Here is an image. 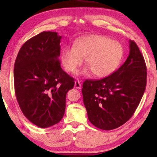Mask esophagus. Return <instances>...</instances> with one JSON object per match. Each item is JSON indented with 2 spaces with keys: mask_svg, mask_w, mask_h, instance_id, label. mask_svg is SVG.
Listing matches in <instances>:
<instances>
[{
  "mask_svg": "<svg viewBox=\"0 0 157 157\" xmlns=\"http://www.w3.org/2000/svg\"><path fill=\"white\" fill-rule=\"evenodd\" d=\"M81 84L80 82H79V81H76L75 82V85H74V87L77 89H80L81 88Z\"/></svg>",
  "mask_w": 157,
  "mask_h": 157,
  "instance_id": "1",
  "label": "esophagus"
}]
</instances>
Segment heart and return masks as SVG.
Instances as JSON below:
<instances>
[{
	"instance_id": "obj_1",
	"label": "heart",
	"mask_w": 157,
	"mask_h": 157,
	"mask_svg": "<svg viewBox=\"0 0 157 157\" xmlns=\"http://www.w3.org/2000/svg\"><path fill=\"white\" fill-rule=\"evenodd\" d=\"M123 56L120 43L100 35H90L77 40L73 47H65L61 56L66 71L74 73L84 59L87 68L82 73L92 72L97 78L109 75L117 68Z\"/></svg>"
}]
</instances>
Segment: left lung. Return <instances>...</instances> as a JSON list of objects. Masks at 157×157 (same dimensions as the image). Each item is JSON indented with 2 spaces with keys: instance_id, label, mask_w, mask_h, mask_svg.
Segmentation results:
<instances>
[{
  "instance_id": "8db88e82",
  "label": "left lung",
  "mask_w": 157,
  "mask_h": 157,
  "mask_svg": "<svg viewBox=\"0 0 157 157\" xmlns=\"http://www.w3.org/2000/svg\"><path fill=\"white\" fill-rule=\"evenodd\" d=\"M147 72L144 56L134 40L129 54L112 74L101 79H86L82 92L89 121L96 128L111 130L134 115L144 94Z\"/></svg>"
}]
</instances>
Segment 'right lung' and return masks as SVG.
Here are the masks:
<instances>
[{
	"mask_svg": "<svg viewBox=\"0 0 157 157\" xmlns=\"http://www.w3.org/2000/svg\"><path fill=\"white\" fill-rule=\"evenodd\" d=\"M61 36L42 32L23 44L14 65L17 101L25 117L42 128L62 119L74 79L61 67Z\"/></svg>",
	"mask_w": 157,
	"mask_h": 157,
	"instance_id": "add662e5",
	"label": "right lung"
}]
</instances>
